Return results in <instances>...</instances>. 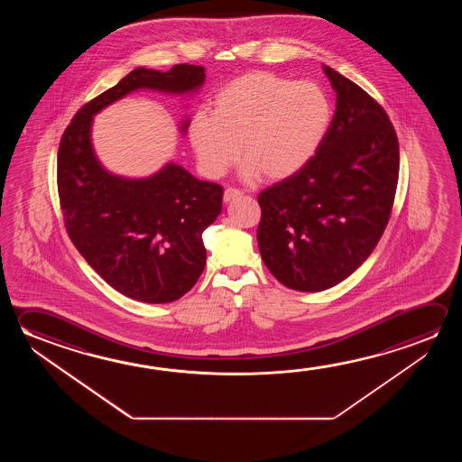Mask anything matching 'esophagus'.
<instances>
[{
    "label": "esophagus",
    "instance_id": "34e87169",
    "mask_svg": "<svg viewBox=\"0 0 462 462\" xmlns=\"http://www.w3.org/2000/svg\"><path fill=\"white\" fill-rule=\"evenodd\" d=\"M240 195H242L240 189L228 187V189H226V191H224V201L227 203V201H232L234 198L240 197Z\"/></svg>",
    "mask_w": 462,
    "mask_h": 462
}]
</instances>
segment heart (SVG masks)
<instances>
[{
  "label": "heart",
  "instance_id": "b5f03b06",
  "mask_svg": "<svg viewBox=\"0 0 462 462\" xmlns=\"http://www.w3.org/2000/svg\"><path fill=\"white\" fill-rule=\"evenodd\" d=\"M330 121L332 105L319 85L251 72L217 93L212 114L191 117L189 136L208 177L224 174L242 150L245 174L279 182L314 158Z\"/></svg>",
  "mask_w": 462,
  "mask_h": 462
}]
</instances>
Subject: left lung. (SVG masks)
<instances>
[{
	"mask_svg": "<svg viewBox=\"0 0 462 462\" xmlns=\"http://www.w3.org/2000/svg\"><path fill=\"white\" fill-rule=\"evenodd\" d=\"M337 111L314 158L257 197V245L285 287L322 291L363 264L385 232L400 175V144L385 109L324 66Z\"/></svg>",
	"mask_w": 462,
	"mask_h": 462,
	"instance_id": "1",
	"label": "left lung"
}]
</instances>
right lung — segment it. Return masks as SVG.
<instances>
[{
    "instance_id": "right-lung-1",
    "label": "right lung",
    "mask_w": 462,
    "mask_h": 462,
    "mask_svg": "<svg viewBox=\"0 0 462 462\" xmlns=\"http://www.w3.org/2000/svg\"><path fill=\"white\" fill-rule=\"evenodd\" d=\"M203 80L205 68L195 64L134 69L85 103L61 136L58 193L69 238L114 290L142 303H171L197 283L203 232L220 214L224 189L175 164L143 180L107 174L91 150V117L136 88L185 93Z\"/></svg>"
}]
</instances>
